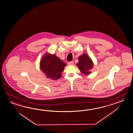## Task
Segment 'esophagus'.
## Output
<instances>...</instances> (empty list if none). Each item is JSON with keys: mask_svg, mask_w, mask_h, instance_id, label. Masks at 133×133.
<instances>
[{"mask_svg": "<svg viewBox=\"0 0 133 133\" xmlns=\"http://www.w3.org/2000/svg\"><path fill=\"white\" fill-rule=\"evenodd\" d=\"M68 65H72L74 64V61H70V62H68Z\"/></svg>", "mask_w": 133, "mask_h": 133, "instance_id": "esophagus-1", "label": "esophagus"}]
</instances>
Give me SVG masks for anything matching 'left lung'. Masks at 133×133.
<instances>
[{"instance_id": "1", "label": "left lung", "mask_w": 133, "mask_h": 133, "mask_svg": "<svg viewBox=\"0 0 133 133\" xmlns=\"http://www.w3.org/2000/svg\"><path fill=\"white\" fill-rule=\"evenodd\" d=\"M78 60L79 62L77 64V66L81 73L85 75L90 74L91 73L90 70L94 66V63L91 58L87 54H83L79 57Z\"/></svg>"}]
</instances>
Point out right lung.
Here are the masks:
<instances>
[{"mask_svg":"<svg viewBox=\"0 0 133 133\" xmlns=\"http://www.w3.org/2000/svg\"><path fill=\"white\" fill-rule=\"evenodd\" d=\"M66 64L55 54L46 53L40 62V69L44 73L46 77L57 80L61 77Z\"/></svg>","mask_w":133,"mask_h":133,"instance_id":"1","label":"right lung"}]
</instances>
